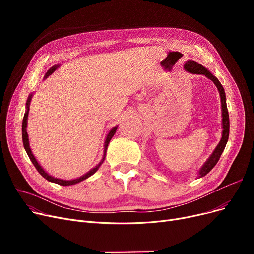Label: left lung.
Instances as JSON below:
<instances>
[{
	"label": "left lung",
	"instance_id": "left-lung-1",
	"mask_svg": "<svg viewBox=\"0 0 254 254\" xmlns=\"http://www.w3.org/2000/svg\"><path fill=\"white\" fill-rule=\"evenodd\" d=\"M185 70L192 73V74H198V75H204L206 76L208 79H210L211 81H213L219 91L220 95V100H221V110H222V137L220 142L218 143V145L216 146L215 150L213 151V153L210 155V157L207 159V162L204 164V166L199 169L198 171V177H204L205 175H207L208 173L215 167V165L217 164V162L219 161L220 155L222 154L225 145L228 143L229 140V134H230V117H229V111H228V107H226V100H225V92L224 89L221 85V83L219 82V80L213 76V74L207 70L205 66H203L202 64H197L194 61H189L184 64Z\"/></svg>",
	"mask_w": 254,
	"mask_h": 254
}]
</instances>
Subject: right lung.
<instances>
[{
    "mask_svg": "<svg viewBox=\"0 0 254 254\" xmlns=\"http://www.w3.org/2000/svg\"><path fill=\"white\" fill-rule=\"evenodd\" d=\"M59 68V65H53L51 66V68L47 71L46 75H45V78H47L50 74H52L53 72H55L57 69ZM32 97L33 95H30L28 101H26V111L24 113V116H23V119H22V142H23V147L26 151V153H28L31 162L33 163V165L35 166V168L37 169V171L41 174V176H43L46 180L50 181V182H53V183H57V184H60V185H63V186H66V185H73V184H76V183H79L81 182L85 179H87L88 177H90L91 175L95 174V173L99 170L100 166L103 164V162L105 161V157H106V151H107V148H108V144L110 142V140L112 139V137L114 136V134L116 132V129H117V127H113L110 131L109 134L107 135V138H106V141H105V145H104V155H103V158L102 161L100 162L99 165H97L95 168L91 169L89 172H87L86 174H84L83 176L79 177L77 179H74V180H63V179H59V178H55L50 176L49 174H47V173L43 170V168L39 165V163L36 161V158L30 148V143H29V136H28V132H26V123H28V115H29V111H30V103H31V100H32Z\"/></svg>",
    "mask_w": 254,
    "mask_h": 254,
    "instance_id": "right-lung-1",
    "label": "right lung"
}]
</instances>
